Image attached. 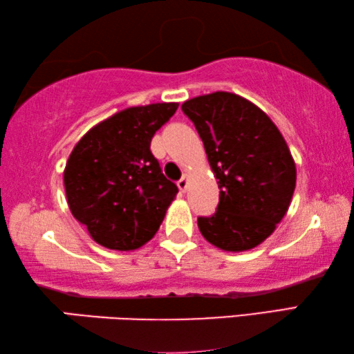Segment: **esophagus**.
<instances>
[{"label":"esophagus","mask_w":354,"mask_h":354,"mask_svg":"<svg viewBox=\"0 0 354 354\" xmlns=\"http://www.w3.org/2000/svg\"><path fill=\"white\" fill-rule=\"evenodd\" d=\"M177 187L180 188L182 193H185V191L188 189V176H187V174H185V176L180 178V180L177 182Z\"/></svg>","instance_id":"obj_1"}]
</instances>
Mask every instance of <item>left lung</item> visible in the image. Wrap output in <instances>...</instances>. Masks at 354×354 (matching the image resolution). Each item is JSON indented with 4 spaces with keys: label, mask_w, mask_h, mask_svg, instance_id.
Listing matches in <instances>:
<instances>
[{
    "label": "left lung",
    "mask_w": 354,
    "mask_h": 354,
    "mask_svg": "<svg viewBox=\"0 0 354 354\" xmlns=\"http://www.w3.org/2000/svg\"><path fill=\"white\" fill-rule=\"evenodd\" d=\"M216 177L219 204L198 218L204 239L223 251L241 252L273 234L290 205L297 166L286 139L262 109L232 92L187 100Z\"/></svg>",
    "instance_id": "left-lung-1"
}]
</instances>
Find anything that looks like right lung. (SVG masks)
Masks as SVG:
<instances>
[{
  "mask_svg": "<svg viewBox=\"0 0 354 354\" xmlns=\"http://www.w3.org/2000/svg\"><path fill=\"white\" fill-rule=\"evenodd\" d=\"M178 103L131 106L86 133L64 169L72 215L92 240L115 251H135L153 239L178 188L150 152L156 131Z\"/></svg>",
  "mask_w": 354,
  "mask_h": 354,
  "instance_id": "right-lung-1",
  "label": "right lung"
}]
</instances>
